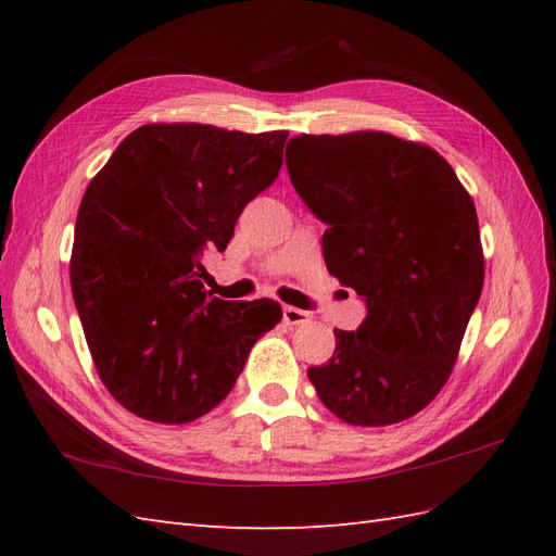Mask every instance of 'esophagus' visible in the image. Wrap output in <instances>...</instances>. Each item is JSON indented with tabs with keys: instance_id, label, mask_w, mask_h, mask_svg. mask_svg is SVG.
<instances>
[{
	"instance_id": "34e87169",
	"label": "esophagus",
	"mask_w": 556,
	"mask_h": 556,
	"mask_svg": "<svg viewBox=\"0 0 556 556\" xmlns=\"http://www.w3.org/2000/svg\"><path fill=\"white\" fill-rule=\"evenodd\" d=\"M281 313H285V325H289V327H299V325L311 323V313L293 308V305H285V311Z\"/></svg>"
}]
</instances>
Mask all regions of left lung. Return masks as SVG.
<instances>
[{
  "label": "left lung",
  "instance_id": "left-lung-1",
  "mask_svg": "<svg viewBox=\"0 0 556 556\" xmlns=\"http://www.w3.org/2000/svg\"><path fill=\"white\" fill-rule=\"evenodd\" d=\"M291 184L329 229L327 269L368 303L356 332L308 377L339 420L380 428L416 416L458 358L482 279L473 198L430 146L384 131L289 140Z\"/></svg>",
  "mask_w": 556,
  "mask_h": 556
}]
</instances>
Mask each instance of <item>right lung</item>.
<instances>
[{"instance_id": "add662e5", "label": "right lung", "mask_w": 556, "mask_h": 556, "mask_svg": "<svg viewBox=\"0 0 556 556\" xmlns=\"http://www.w3.org/2000/svg\"><path fill=\"white\" fill-rule=\"evenodd\" d=\"M287 136L146 124L88 184L71 291L102 384L134 416H205L281 320L269 299H210L200 257L227 248L243 207L277 179Z\"/></svg>"}]
</instances>
